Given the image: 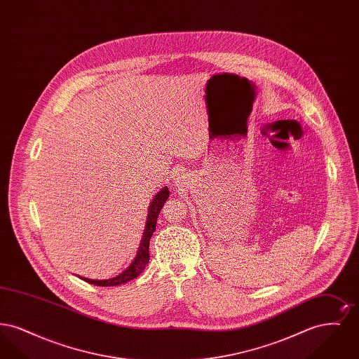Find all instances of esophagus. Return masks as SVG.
<instances>
[{
	"mask_svg": "<svg viewBox=\"0 0 359 359\" xmlns=\"http://www.w3.org/2000/svg\"><path fill=\"white\" fill-rule=\"evenodd\" d=\"M176 180H179V177H176Z\"/></svg>",
	"mask_w": 359,
	"mask_h": 359,
	"instance_id": "obj_1",
	"label": "esophagus"
}]
</instances>
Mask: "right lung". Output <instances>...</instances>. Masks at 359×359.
Returning a JSON list of instances; mask_svg holds the SVG:
<instances>
[{"mask_svg":"<svg viewBox=\"0 0 359 359\" xmlns=\"http://www.w3.org/2000/svg\"><path fill=\"white\" fill-rule=\"evenodd\" d=\"M168 196H170V191H168L167 186L161 188L156 194L154 201L151 202L149 208H148L147 224H145V230H144V234H142V238H141V243H140L137 256L132 261V264L122 273L113 277V278H109V280H90V278H85V277H81V278L85 280L86 283H88V284L98 285V287H114V285H121V284H125V283L136 278L137 276L145 269V266L149 262V241H151V237H152V234L156 230L157 217H158L163 205L167 202Z\"/></svg>","mask_w":359,"mask_h":359,"instance_id":"right-lung-1","label":"right lung"}]
</instances>
